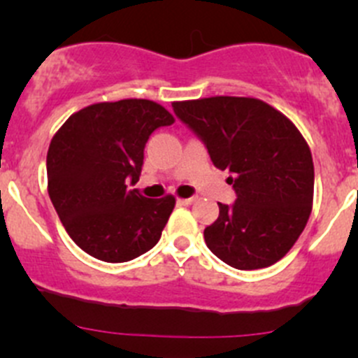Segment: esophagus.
Returning a JSON list of instances; mask_svg holds the SVG:
<instances>
[{"label":"esophagus","mask_w":358,"mask_h":358,"mask_svg":"<svg viewBox=\"0 0 358 358\" xmlns=\"http://www.w3.org/2000/svg\"><path fill=\"white\" fill-rule=\"evenodd\" d=\"M192 202H194V197H189V199H182V197H180V199H178L180 206H190Z\"/></svg>","instance_id":"esophagus-1"}]
</instances>
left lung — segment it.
Masks as SVG:
<instances>
[{
    "label": "left lung",
    "instance_id": "1",
    "mask_svg": "<svg viewBox=\"0 0 358 358\" xmlns=\"http://www.w3.org/2000/svg\"><path fill=\"white\" fill-rule=\"evenodd\" d=\"M173 110L208 147L213 164L229 169L234 206L204 229L213 255L239 270L273 265L289 252L313 204V159L294 122L252 96L173 102Z\"/></svg>",
    "mask_w": 358,
    "mask_h": 358
}]
</instances>
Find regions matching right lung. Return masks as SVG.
<instances>
[{
	"label": "right lung",
	"instance_id": "obj_1",
	"mask_svg": "<svg viewBox=\"0 0 358 358\" xmlns=\"http://www.w3.org/2000/svg\"><path fill=\"white\" fill-rule=\"evenodd\" d=\"M175 117L157 102L126 99L74 112L50 142L48 194L71 239L90 256L122 263L152 249L175 208L147 199L140 178L150 133Z\"/></svg>",
	"mask_w": 358,
	"mask_h": 358
}]
</instances>
